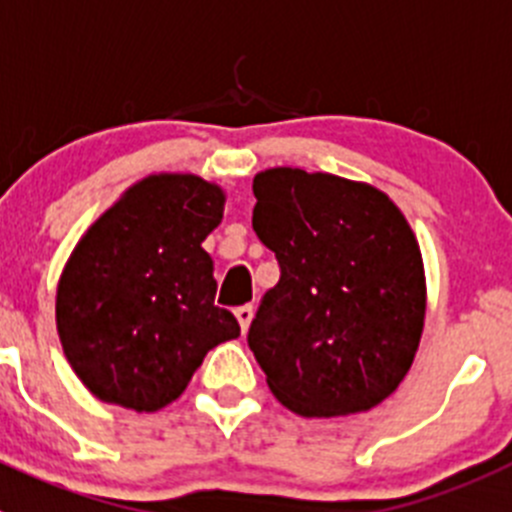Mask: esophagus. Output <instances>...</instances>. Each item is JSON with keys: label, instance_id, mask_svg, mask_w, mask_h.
I'll use <instances>...</instances> for the list:
<instances>
[{"label": "esophagus", "instance_id": "esophagus-1", "mask_svg": "<svg viewBox=\"0 0 512 512\" xmlns=\"http://www.w3.org/2000/svg\"><path fill=\"white\" fill-rule=\"evenodd\" d=\"M252 313H255V308H252L250 303H247V306H239V308H234V316H237V321H239V329H242V331H247V329H250Z\"/></svg>", "mask_w": 512, "mask_h": 512}]
</instances>
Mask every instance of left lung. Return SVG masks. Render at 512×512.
I'll return each mask as SVG.
<instances>
[{
	"label": "left lung",
	"mask_w": 512,
	"mask_h": 512,
	"mask_svg": "<svg viewBox=\"0 0 512 512\" xmlns=\"http://www.w3.org/2000/svg\"><path fill=\"white\" fill-rule=\"evenodd\" d=\"M252 191V229L280 265L247 334L267 385L298 416L370 411L421 342L426 280L411 227L382 191L329 173L273 168Z\"/></svg>",
	"instance_id": "left-lung-1"
}]
</instances>
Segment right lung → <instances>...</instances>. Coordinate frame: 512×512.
Listing matches in <instances>:
<instances>
[{
	"label": "right lung",
	"mask_w": 512,
	"mask_h": 512,
	"mask_svg": "<svg viewBox=\"0 0 512 512\" xmlns=\"http://www.w3.org/2000/svg\"><path fill=\"white\" fill-rule=\"evenodd\" d=\"M222 216V188L165 173L130 188L78 242L55 321L96 398L158 411L186 390L209 349L237 339V319L214 306V262L201 247Z\"/></svg>",
	"instance_id": "1"
}]
</instances>
